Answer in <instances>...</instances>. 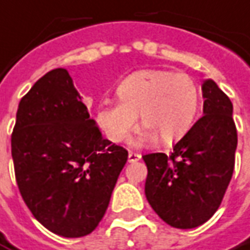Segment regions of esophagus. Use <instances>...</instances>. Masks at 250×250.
Segmentation results:
<instances>
[{"label":"esophagus","mask_w":250,"mask_h":250,"mask_svg":"<svg viewBox=\"0 0 250 250\" xmlns=\"http://www.w3.org/2000/svg\"><path fill=\"white\" fill-rule=\"evenodd\" d=\"M141 159V154L135 153V152H130L128 153V163H135Z\"/></svg>","instance_id":"1"}]
</instances>
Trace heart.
<instances>
[{
    "label": "heart",
    "instance_id": "b5f03b06",
    "mask_svg": "<svg viewBox=\"0 0 250 250\" xmlns=\"http://www.w3.org/2000/svg\"><path fill=\"white\" fill-rule=\"evenodd\" d=\"M118 104H104L97 125L112 142H125L137 127H144L137 144L160 139L169 145L188 132L196 118L200 93L188 74L168 69H142L125 78L116 89Z\"/></svg>",
    "mask_w": 250,
    "mask_h": 250
}]
</instances>
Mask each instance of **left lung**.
Returning a JSON list of instances; mask_svg holds the SVG:
<instances>
[{
	"instance_id": "obj_1",
	"label": "left lung",
	"mask_w": 250,
	"mask_h": 250,
	"mask_svg": "<svg viewBox=\"0 0 250 250\" xmlns=\"http://www.w3.org/2000/svg\"><path fill=\"white\" fill-rule=\"evenodd\" d=\"M204 116L169 154L142 156L145 194L153 210L175 229H194L218 210L231 181L237 128L232 104L213 81L203 84Z\"/></svg>"
}]
</instances>
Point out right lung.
<instances>
[{
  "mask_svg": "<svg viewBox=\"0 0 250 250\" xmlns=\"http://www.w3.org/2000/svg\"><path fill=\"white\" fill-rule=\"evenodd\" d=\"M11 145L19 191L34 218L65 238L93 231L128 152L104 138L67 69L49 71L20 100Z\"/></svg>",
  "mask_w": 250,
  "mask_h": 250,
  "instance_id": "1",
  "label": "right lung"
}]
</instances>
